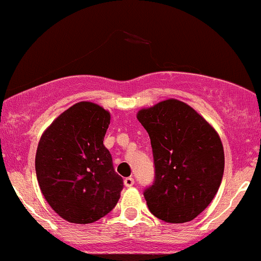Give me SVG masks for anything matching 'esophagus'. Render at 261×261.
Segmentation results:
<instances>
[{"label":"esophagus","mask_w":261,"mask_h":261,"mask_svg":"<svg viewBox=\"0 0 261 261\" xmlns=\"http://www.w3.org/2000/svg\"><path fill=\"white\" fill-rule=\"evenodd\" d=\"M124 186L127 188H130L134 186V179L132 176H128V178L124 179Z\"/></svg>","instance_id":"obj_1"}]
</instances>
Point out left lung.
Returning <instances> with one entry per match:
<instances>
[{
    "instance_id": "1",
    "label": "left lung",
    "mask_w": 261,
    "mask_h": 261,
    "mask_svg": "<svg viewBox=\"0 0 261 261\" xmlns=\"http://www.w3.org/2000/svg\"><path fill=\"white\" fill-rule=\"evenodd\" d=\"M137 118L148 132L155 175L144 198L150 213L168 223L198 217L217 194L224 173V149L214 128L178 99L141 109Z\"/></svg>"
}]
</instances>
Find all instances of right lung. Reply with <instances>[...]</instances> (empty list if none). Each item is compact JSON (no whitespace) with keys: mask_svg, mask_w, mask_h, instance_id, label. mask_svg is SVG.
Wrapping results in <instances>:
<instances>
[{"mask_svg":"<svg viewBox=\"0 0 261 261\" xmlns=\"http://www.w3.org/2000/svg\"><path fill=\"white\" fill-rule=\"evenodd\" d=\"M111 114L92 102L75 103L42 134L36 174L51 208L69 223L89 224L118 203L122 176L103 144Z\"/></svg>","mask_w":261,"mask_h":261,"instance_id":"right-lung-1","label":"right lung"}]
</instances>
